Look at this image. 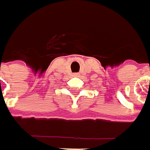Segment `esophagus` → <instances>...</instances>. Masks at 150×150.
Masks as SVG:
<instances>
[{
  "instance_id": "esophagus-1",
  "label": "esophagus",
  "mask_w": 150,
  "mask_h": 150,
  "mask_svg": "<svg viewBox=\"0 0 150 150\" xmlns=\"http://www.w3.org/2000/svg\"><path fill=\"white\" fill-rule=\"evenodd\" d=\"M78 75H79V73H75L74 74V76H78Z\"/></svg>"
}]
</instances>
